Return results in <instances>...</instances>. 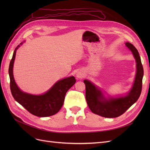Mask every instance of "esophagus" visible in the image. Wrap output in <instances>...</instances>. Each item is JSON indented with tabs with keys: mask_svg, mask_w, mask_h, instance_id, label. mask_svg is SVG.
<instances>
[{
	"mask_svg": "<svg viewBox=\"0 0 150 150\" xmlns=\"http://www.w3.org/2000/svg\"><path fill=\"white\" fill-rule=\"evenodd\" d=\"M84 74L83 73V72H82V71H79L78 73L76 74V77L78 79L83 78H84Z\"/></svg>",
	"mask_w": 150,
	"mask_h": 150,
	"instance_id": "34e87169",
	"label": "esophagus"
}]
</instances>
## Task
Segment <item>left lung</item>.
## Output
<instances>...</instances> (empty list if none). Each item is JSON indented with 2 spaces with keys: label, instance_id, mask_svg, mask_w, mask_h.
Returning a JSON list of instances; mask_svg holds the SVG:
<instances>
[{
  "label": "left lung",
  "instance_id": "8db88e82",
  "mask_svg": "<svg viewBox=\"0 0 150 150\" xmlns=\"http://www.w3.org/2000/svg\"><path fill=\"white\" fill-rule=\"evenodd\" d=\"M125 45L132 52L137 62V73L132 88L125 96L106 98L100 88L91 81L84 79L86 102L94 114L110 118L118 117L137 101L142 93L143 67L139 52L132 44L128 42Z\"/></svg>",
  "mask_w": 150,
  "mask_h": 150
}]
</instances>
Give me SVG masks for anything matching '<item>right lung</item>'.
Returning a JSON list of instances; mask_svg holds the SVG:
<instances>
[{
    "label": "right lung",
    "instance_id": "right-lung-1",
    "mask_svg": "<svg viewBox=\"0 0 150 150\" xmlns=\"http://www.w3.org/2000/svg\"><path fill=\"white\" fill-rule=\"evenodd\" d=\"M23 43L21 42L15 49L8 68L12 96L17 102L31 114L39 117L52 116L61 110L64 101L65 95L67 91L75 84L76 79L74 76H70L59 80L42 94L35 95L22 91L18 87L13 78V67L17 50Z\"/></svg>",
    "mask_w": 150,
    "mask_h": 150
}]
</instances>
